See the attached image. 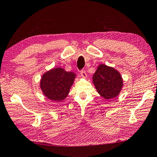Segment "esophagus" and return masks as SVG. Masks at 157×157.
I'll return each instance as SVG.
<instances>
[{
	"label": "esophagus",
	"mask_w": 157,
	"mask_h": 157,
	"mask_svg": "<svg viewBox=\"0 0 157 157\" xmlns=\"http://www.w3.org/2000/svg\"><path fill=\"white\" fill-rule=\"evenodd\" d=\"M80 74H81V75H82L83 78H86L87 77V74H86V71L84 70V69L81 71Z\"/></svg>",
	"instance_id": "obj_1"
}]
</instances>
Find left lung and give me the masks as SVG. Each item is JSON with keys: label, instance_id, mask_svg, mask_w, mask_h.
<instances>
[{"label": "left lung", "instance_id": "left-lung-1", "mask_svg": "<svg viewBox=\"0 0 157 157\" xmlns=\"http://www.w3.org/2000/svg\"><path fill=\"white\" fill-rule=\"evenodd\" d=\"M93 82L97 90L105 99H113L121 93L123 80L117 70L101 64L93 77Z\"/></svg>", "mask_w": 157, "mask_h": 157}]
</instances>
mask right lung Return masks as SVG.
Listing matches in <instances>:
<instances>
[{"label":"right lung","mask_w":157,"mask_h":157,"mask_svg":"<svg viewBox=\"0 0 157 157\" xmlns=\"http://www.w3.org/2000/svg\"><path fill=\"white\" fill-rule=\"evenodd\" d=\"M75 77V73L71 71L67 72L60 67L54 68L42 75L40 88L48 99L60 102L69 93Z\"/></svg>","instance_id":"1"}]
</instances>
